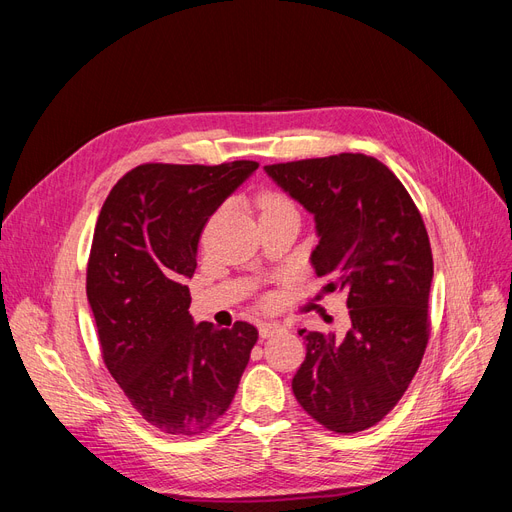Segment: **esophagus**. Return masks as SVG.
Segmentation results:
<instances>
[{
  "label": "esophagus",
  "instance_id": "1",
  "mask_svg": "<svg viewBox=\"0 0 512 512\" xmlns=\"http://www.w3.org/2000/svg\"><path fill=\"white\" fill-rule=\"evenodd\" d=\"M277 331H280V324H275V322H260L258 324V333H260V337H271V335H275Z\"/></svg>",
  "mask_w": 512,
  "mask_h": 512
}]
</instances>
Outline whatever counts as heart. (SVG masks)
<instances>
[{
  "label": "heart",
  "instance_id": "heart-1",
  "mask_svg": "<svg viewBox=\"0 0 512 512\" xmlns=\"http://www.w3.org/2000/svg\"><path fill=\"white\" fill-rule=\"evenodd\" d=\"M288 207H294V205L290 203V198H286L280 192H267L265 196L260 198L262 213H265V211H275V209H288Z\"/></svg>",
  "mask_w": 512,
  "mask_h": 512
}]
</instances>
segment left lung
Returning a JSON list of instances; mask_svg holds the SVG:
<instances>
[{
    "mask_svg": "<svg viewBox=\"0 0 512 512\" xmlns=\"http://www.w3.org/2000/svg\"><path fill=\"white\" fill-rule=\"evenodd\" d=\"M316 218L312 265L329 292L348 294L344 339L305 331V361L292 393L335 433L378 425L404 397L429 342L433 258L412 196L363 153L265 166Z\"/></svg>",
    "mask_w": 512,
    "mask_h": 512,
    "instance_id": "8db88e82",
    "label": "left lung"
}]
</instances>
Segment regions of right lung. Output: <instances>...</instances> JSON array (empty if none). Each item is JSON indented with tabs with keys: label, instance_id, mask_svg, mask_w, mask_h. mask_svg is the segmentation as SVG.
Listing matches in <instances>:
<instances>
[{
	"label": "right lung",
	"instance_id": "obj_1",
	"mask_svg": "<svg viewBox=\"0 0 512 512\" xmlns=\"http://www.w3.org/2000/svg\"><path fill=\"white\" fill-rule=\"evenodd\" d=\"M258 168L151 162L106 196L87 262V299L108 374L149 425L200 436L230 408L254 324H194L188 277L211 215Z\"/></svg>",
	"mask_w": 512,
	"mask_h": 512
}]
</instances>
